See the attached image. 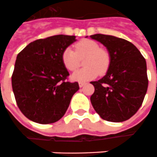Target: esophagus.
I'll return each mask as SVG.
<instances>
[{
	"instance_id": "esophagus-1",
	"label": "esophagus",
	"mask_w": 157,
	"mask_h": 157,
	"mask_svg": "<svg viewBox=\"0 0 157 157\" xmlns=\"http://www.w3.org/2000/svg\"><path fill=\"white\" fill-rule=\"evenodd\" d=\"M85 85H86V82H79V86H80V87H82V86H84Z\"/></svg>"
}]
</instances>
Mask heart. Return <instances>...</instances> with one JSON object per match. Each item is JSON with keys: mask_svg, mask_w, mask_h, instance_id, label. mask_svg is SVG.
<instances>
[{"mask_svg": "<svg viewBox=\"0 0 157 157\" xmlns=\"http://www.w3.org/2000/svg\"><path fill=\"white\" fill-rule=\"evenodd\" d=\"M85 57V67L73 73L71 78L77 82H86L104 75L111 65V54L105 48L100 47L99 44L90 39H83L71 47H67L61 53V61L66 69L74 71L80 66V58Z\"/></svg>", "mask_w": 157, "mask_h": 157, "instance_id": "1", "label": "heart"}]
</instances>
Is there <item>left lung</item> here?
<instances>
[{"label": "left lung", "instance_id": "obj_1", "mask_svg": "<svg viewBox=\"0 0 157 157\" xmlns=\"http://www.w3.org/2000/svg\"><path fill=\"white\" fill-rule=\"evenodd\" d=\"M91 39L102 43L111 54L106 75L90 83L95 91L90 102L103 120L121 122L134 116L147 93V62L140 51L121 38L96 34Z\"/></svg>", "mask_w": 157, "mask_h": 157}]
</instances>
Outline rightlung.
I'll list each match as a JSON object with an SVG mask.
<instances>
[{
  "mask_svg": "<svg viewBox=\"0 0 157 157\" xmlns=\"http://www.w3.org/2000/svg\"><path fill=\"white\" fill-rule=\"evenodd\" d=\"M75 36L56 35L34 40L17 55L11 85L20 111L29 120L51 124L63 117L78 82L68 81L61 53Z\"/></svg>",
  "mask_w": 157,
  "mask_h": 157,
  "instance_id": "obj_1",
  "label": "right lung"
}]
</instances>
